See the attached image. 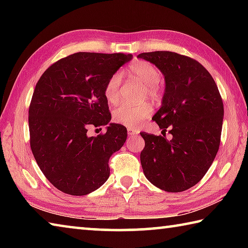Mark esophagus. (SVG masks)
<instances>
[{
	"label": "esophagus",
	"instance_id": "1",
	"mask_svg": "<svg viewBox=\"0 0 248 248\" xmlns=\"http://www.w3.org/2000/svg\"><path fill=\"white\" fill-rule=\"evenodd\" d=\"M127 131H128V136H129V137H134V136H136V134L138 133L137 130L131 129V128H128Z\"/></svg>",
	"mask_w": 248,
	"mask_h": 248
}]
</instances>
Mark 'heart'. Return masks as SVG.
Instances as JSON below:
<instances>
[{
    "instance_id": "b5f03b06",
    "label": "heart",
    "mask_w": 248,
    "mask_h": 248,
    "mask_svg": "<svg viewBox=\"0 0 248 248\" xmlns=\"http://www.w3.org/2000/svg\"><path fill=\"white\" fill-rule=\"evenodd\" d=\"M130 78H136L145 85V95L157 100L162 97V89L158 81L161 78L159 71L153 64L146 61H137L130 64L127 70ZM121 75L112 74L105 85V96L109 103L116 104L120 98ZM153 109L150 104H141L139 106L121 105L114 111V121L125 127L136 129L139 124L152 115Z\"/></svg>"
}]
</instances>
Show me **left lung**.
<instances>
[{"mask_svg":"<svg viewBox=\"0 0 248 248\" xmlns=\"http://www.w3.org/2000/svg\"><path fill=\"white\" fill-rule=\"evenodd\" d=\"M165 77L162 106L153 120L171 134L140 132L145 177L159 189L187 190L199 183L217 153L223 123V102L207 69L190 57L171 51L140 53Z\"/></svg>","mask_w":248,"mask_h":248,"instance_id":"obj_1","label":"left lung"}]
</instances>
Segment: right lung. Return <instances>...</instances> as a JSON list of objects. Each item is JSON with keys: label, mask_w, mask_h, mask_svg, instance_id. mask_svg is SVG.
I'll list each match as a JSON object with an SVG mask.
<instances>
[{"label": "right lung", "mask_w": 248, "mask_h": 248, "mask_svg": "<svg viewBox=\"0 0 248 248\" xmlns=\"http://www.w3.org/2000/svg\"><path fill=\"white\" fill-rule=\"evenodd\" d=\"M132 58L124 53L77 52L54 62L37 82L28 110L31 149L50 183L72 196L99 188L108 162L127 139L123 124L90 137L91 127L111 119L105 85Z\"/></svg>", "instance_id": "add662e5"}]
</instances>
